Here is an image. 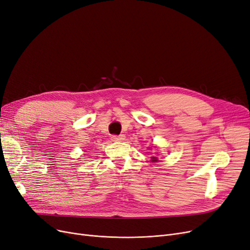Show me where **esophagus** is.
I'll use <instances>...</instances> for the list:
<instances>
[{
	"instance_id": "esophagus-1",
	"label": "esophagus",
	"mask_w": 250,
	"mask_h": 250,
	"mask_svg": "<svg viewBox=\"0 0 250 250\" xmlns=\"http://www.w3.org/2000/svg\"><path fill=\"white\" fill-rule=\"evenodd\" d=\"M124 135L123 134H121V135H113L112 136V141L113 142H122V141H124Z\"/></svg>"
}]
</instances>
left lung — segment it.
Returning a JSON list of instances; mask_svg holds the SVG:
<instances>
[{
  "mask_svg": "<svg viewBox=\"0 0 250 250\" xmlns=\"http://www.w3.org/2000/svg\"><path fill=\"white\" fill-rule=\"evenodd\" d=\"M152 159H153V160H152V161H153V162H155V161H157V158H156V157H153V158H152Z\"/></svg>",
  "mask_w": 250,
  "mask_h": 250,
  "instance_id": "left-lung-1",
  "label": "left lung"
}]
</instances>
